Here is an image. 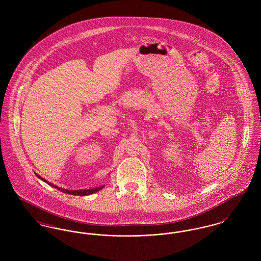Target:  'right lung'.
Instances as JSON below:
<instances>
[{"label":"right lung","mask_w":261,"mask_h":261,"mask_svg":"<svg viewBox=\"0 0 261 261\" xmlns=\"http://www.w3.org/2000/svg\"><path fill=\"white\" fill-rule=\"evenodd\" d=\"M45 181V180H44ZM47 182V181H45ZM50 184V183H49ZM57 188V187H56ZM59 190H61L63 193H67L69 195H74V196H87V195H92L96 192H98L99 190H101L102 188H96V189H91V190H79V191H68V190H64V189H61V188H58Z\"/></svg>","instance_id":"obj_1"}]
</instances>
